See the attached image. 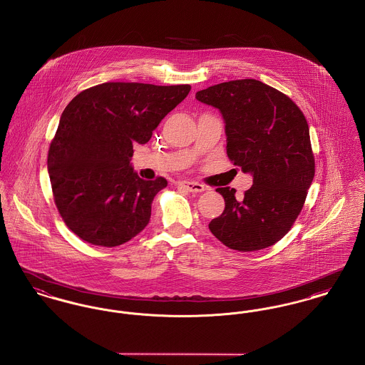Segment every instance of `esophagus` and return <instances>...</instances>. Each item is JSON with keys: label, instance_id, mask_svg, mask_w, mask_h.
<instances>
[{"label": "esophagus", "instance_id": "1", "mask_svg": "<svg viewBox=\"0 0 365 365\" xmlns=\"http://www.w3.org/2000/svg\"><path fill=\"white\" fill-rule=\"evenodd\" d=\"M178 185L180 187H183L185 190L190 192V193H201V192L205 190L204 185L197 183V182H192V180H180V182H178Z\"/></svg>", "mask_w": 365, "mask_h": 365}]
</instances>
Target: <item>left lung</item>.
<instances>
[{"instance_id":"1","label":"left lung","mask_w":365,"mask_h":365,"mask_svg":"<svg viewBox=\"0 0 365 365\" xmlns=\"http://www.w3.org/2000/svg\"><path fill=\"white\" fill-rule=\"evenodd\" d=\"M195 98L220 110L229 158L254 176L242 198L236 189H216L225 211L210 222L211 233L240 252L274 245L299 216L314 178L304 114L285 93L252 78L210 86Z\"/></svg>"}]
</instances>
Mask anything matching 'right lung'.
Returning a JSON list of instances; mask_svg holds the SVG:
<instances>
[{
	"instance_id": "add662e5",
	"label": "right lung",
	"mask_w": 365,
	"mask_h": 365,
	"mask_svg": "<svg viewBox=\"0 0 365 365\" xmlns=\"http://www.w3.org/2000/svg\"><path fill=\"white\" fill-rule=\"evenodd\" d=\"M192 86L105 83L66 106L48 150L55 205L66 226L92 245L117 247L149 223L165 178L145 180L129 161Z\"/></svg>"
}]
</instances>
